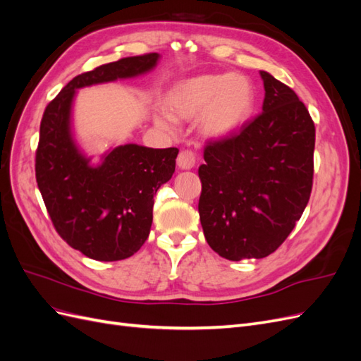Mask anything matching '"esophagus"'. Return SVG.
Returning a JSON list of instances; mask_svg holds the SVG:
<instances>
[{
    "label": "esophagus",
    "mask_w": 361,
    "mask_h": 361,
    "mask_svg": "<svg viewBox=\"0 0 361 361\" xmlns=\"http://www.w3.org/2000/svg\"><path fill=\"white\" fill-rule=\"evenodd\" d=\"M195 166V155L191 150H183L178 157V167L180 170H191Z\"/></svg>",
    "instance_id": "1"
}]
</instances>
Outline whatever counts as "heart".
I'll use <instances>...</instances> for the list:
<instances>
[{
	"label": "heart",
	"mask_w": 361,
	"mask_h": 361,
	"mask_svg": "<svg viewBox=\"0 0 361 361\" xmlns=\"http://www.w3.org/2000/svg\"><path fill=\"white\" fill-rule=\"evenodd\" d=\"M256 89L241 73H202L174 84L166 96V110L155 125L176 133L178 122L197 118L200 134L214 141L235 137L255 114Z\"/></svg>",
	"instance_id": "b5f03b06"
}]
</instances>
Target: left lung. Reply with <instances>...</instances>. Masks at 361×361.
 <instances>
[{
	"mask_svg": "<svg viewBox=\"0 0 361 361\" xmlns=\"http://www.w3.org/2000/svg\"><path fill=\"white\" fill-rule=\"evenodd\" d=\"M262 114L235 137L209 143L199 167V214L207 244L224 259H262L292 232L309 203L314 125L286 84L260 71Z\"/></svg>",
	"mask_w": 361,
	"mask_h": 361,
	"instance_id": "1",
	"label": "left lung"
}]
</instances>
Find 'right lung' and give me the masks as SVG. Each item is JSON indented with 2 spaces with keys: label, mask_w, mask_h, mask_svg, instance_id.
Instances as JSON below:
<instances>
[{
  "label": "right lung",
  "mask_w": 361,
  "mask_h": 361,
  "mask_svg": "<svg viewBox=\"0 0 361 361\" xmlns=\"http://www.w3.org/2000/svg\"><path fill=\"white\" fill-rule=\"evenodd\" d=\"M159 59L158 52L128 57L75 76L43 113L37 187L59 235L90 259L122 260L145 244L154 220V195L171 179L179 150L128 143L93 161L75 138L76 93L84 87L146 75Z\"/></svg>",
  "instance_id": "add662e5"
}]
</instances>
